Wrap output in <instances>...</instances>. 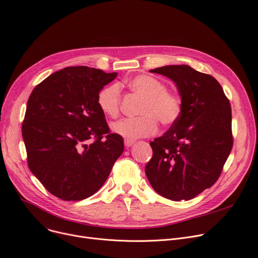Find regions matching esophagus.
Listing matches in <instances>:
<instances>
[{"label": "esophagus", "mask_w": 258, "mask_h": 258, "mask_svg": "<svg viewBox=\"0 0 258 258\" xmlns=\"http://www.w3.org/2000/svg\"><path fill=\"white\" fill-rule=\"evenodd\" d=\"M134 144V140H131V139H124V145L126 147H130Z\"/></svg>", "instance_id": "34e87169"}]
</instances>
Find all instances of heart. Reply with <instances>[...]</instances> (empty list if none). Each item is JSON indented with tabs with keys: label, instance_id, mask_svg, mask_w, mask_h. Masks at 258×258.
Masks as SVG:
<instances>
[{
	"label": "heart",
	"instance_id": "obj_1",
	"mask_svg": "<svg viewBox=\"0 0 258 258\" xmlns=\"http://www.w3.org/2000/svg\"><path fill=\"white\" fill-rule=\"evenodd\" d=\"M127 88L143 99L139 118H125L112 125L113 132L127 139L148 137L158 131V121L163 126L177 122L183 111L180 95L167 90L163 81L152 75H138L126 83ZM97 104L107 117L117 118L121 112V91L112 84L102 88L97 95Z\"/></svg>",
	"mask_w": 258,
	"mask_h": 258
}]
</instances>
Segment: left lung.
Instances as JSON below:
<instances>
[{
    "mask_svg": "<svg viewBox=\"0 0 258 258\" xmlns=\"http://www.w3.org/2000/svg\"><path fill=\"white\" fill-rule=\"evenodd\" d=\"M151 72L177 84L183 111L163 136L151 142L146 177L164 198L191 200L218 181L232 150L231 105L218 80L187 64Z\"/></svg>",
    "mask_w": 258,
    "mask_h": 258,
    "instance_id": "obj_1",
    "label": "left lung"
}]
</instances>
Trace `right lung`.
I'll use <instances>...</instances> for the list:
<instances>
[{"label":"right lung","mask_w":258,"mask_h":258,"mask_svg":"<svg viewBox=\"0 0 258 258\" xmlns=\"http://www.w3.org/2000/svg\"><path fill=\"white\" fill-rule=\"evenodd\" d=\"M116 76L68 67L44 79L29 96L22 124L27 162L58 199L93 196L123 153V139L111 133L97 104L98 92Z\"/></svg>","instance_id":"right-lung-1"}]
</instances>
